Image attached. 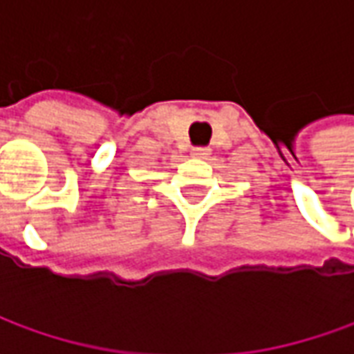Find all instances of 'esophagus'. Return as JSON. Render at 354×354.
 <instances>
[{"instance_id": "1", "label": "esophagus", "mask_w": 354, "mask_h": 354, "mask_svg": "<svg viewBox=\"0 0 354 354\" xmlns=\"http://www.w3.org/2000/svg\"><path fill=\"white\" fill-rule=\"evenodd\" d=\"M193 157H201V159H205V157L211 156V149L209 147H193Z\"/></svg>"}]
</instances>
